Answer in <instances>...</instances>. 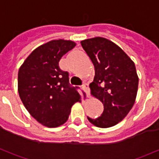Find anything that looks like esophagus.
I'll list each match as a JSON object with an SVG mask.
<instances>
[{"instance_id":"obj_1","label":"esophagus","mask_w":159,"mask_h":159,"mask_svg":"<svg viewBox=\"0 0 159 159\" xmlns=\"http://www.w3.org/2000/svg\"><path fill=\"white\" fill-rule=\"evenodd\" d=\"M83 89L87 93V96L89 97V84L84 83L83 85Z\"/></svg>"}]
</instances>
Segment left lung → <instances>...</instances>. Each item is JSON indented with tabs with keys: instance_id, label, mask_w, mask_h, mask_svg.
I'll use <instances>...</instances> for the list:
<instances>
[{
	"instance_id": "left-lung-1",
	"label": "left lung",
	"mask_w": 159,
	"mask_h": 159,
	"mask_svg": "<svg viewBox=\"0 0 159 159\" xmlns=\"http://www.w3.org/2000/svg\"><path fill=\"white\" fill-rule=\"evenodd\" d=\"M81 44L95 70L89 85L91 94L104 106L100 117L88 119L99 128L112 127L126 117L135 102L139 77L134 63L107 38L97 36L83 40Z\"/></svg>"
}]
</instances>
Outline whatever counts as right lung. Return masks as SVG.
<instances>
[{
	"instance_id": "right-lung-1",
	"label": "right lung",
	"mask_w": 159,
	"mask_h": 159,
	"mask_svg": "<svg viewBox=\"0 0 159 159\" xmlns=\"http://www.w3.org/2000/svg\"><path fill=\"white\" fill-rule=\"evenodd\" d=\"M70 40H52L34 49L18 74V91L24 106L38 123L48 128L61 126L68 120L74 104L81 102L76 88L69 85V74L59 62L75 48Z\"/></svg>"
}]
</instances>
